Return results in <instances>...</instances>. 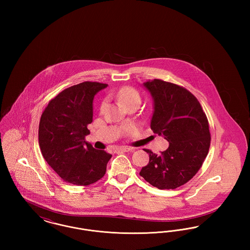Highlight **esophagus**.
Listing matches in <instances>:
<instances>
[{
    "instance_id": "esophagus-1",
    "label": "esophagus",
    "mask_w": 250,
    "mask_h": 250,
    "mask_svg": "<svg viewBox=\"0 0 250 250\" xmlns=\"http://www.w3.org/2000/svg\"><path fill=\"white\" fill-rule=\"evenodd\" d=\"M131 151L130 148H127V147H120L118 149H116V153H122V152H129Z\"/></svg>"
}]
</instances>
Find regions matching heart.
I'll use <instances>...</instances> for the list:
<instances>
[{"instance_id": "1", "label": "heart", "mask_w": 250, "mask_h": 250, "mask_svg": "<svg viewBox=\"0 0 250 250\" xmlns=\"http://www.w3.org/2000/svg\"><path fill=\"white\" fill-rule=\"evenodd\" d=\"M115 96L117 97V99L121 103H123L126 107H129L131 105L139 106L142 101L140 93L135 88L129 87V86L120 89L119 91L116 93ZM106 107H107V102L103 101L100 105V111L104 112Z\"/></svg>"}]
</instances>
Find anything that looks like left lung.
I'll list each match as a JSON object with an SVG mask.
<instances>
[{
  "label": "left lung",
  "instance_id": "obj_1",
  "mask_svg": "<svg viewBox=\"0 0 250 250\" xmlns=\"http://www.w3.org/2000/svg\"><path fill=\"white\" fill-rule=\"evenodd\" d=\"M154 98L151 129L167 141L166 151L155 155L140 175L158 189H175L200 170L208 155L211 134L199 100L186 88L155 79L144 83Z\"/></svg>",
  "mask_w": 250,
  "mask_h": 250
}]
</instances>
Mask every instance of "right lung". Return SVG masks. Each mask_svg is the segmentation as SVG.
Segmentation results:
<instances>
[{"instance_id":"1","label":"right lung","mask_w":250,"mask_h":250,"mask_svg":"<svg viewBox=\"0 0 250 250\" xmlns=\"http://www.w3.org/2000/svg\"><path fill=\"white\" fill-rule=\"evenodd\" d=\"M107 84L84 82L64 89L48 102L39 123L38 142L48 165L64 182L89 186L106 173L112 155L85 142L93 122L95 94Z\"/></svg>"}]
</instances>
